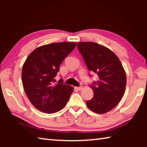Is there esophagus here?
I'll return each instance as SVG.
<instances>
[{
  "mask_svg": "<svg viewBox=\"0 0 147 147\" xmlns=\"http://www.w3.org/2000/svg\"><path fill=\"white\" fill-rule=\"evenodd\" d=\"M82 88H83V87H82V86H80V87H76V89H77V90H78V91L81 90V89H82Z\"/></svg>",
  "mask_w": 147,
  "mask_h": 147,
  "instance_id": "esophagus-1",
  "label": "esophagus"
}]
</instances>
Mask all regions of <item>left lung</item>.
Wrapping results in <instances>:
<instances>
[{"label": "left lung", "mask_w": 147, "mask_h": 147, "mask_svg": "<svg viewBox=\"0 0 147 147\" xmlns=\"http://www.w3.org/2000/svg\"><path fill=\"white\" fill-rule=\"evenodd\" d=\"M77 47L88 70L98 76L90 86L94 96L86 102L87 106L96 113L108 112L117 105L125 91L126 76L121 62L111 50L94 42H80Z\"/></svg>", "instance_id": "8db88e82"}]
</instances>
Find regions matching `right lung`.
Here are the masks:
<instances>
[{"label":"right lung","instance_id":"obj_1","mask_svg":"<svg viewBox=\"0 0 147 147\" xmlns=\"http://www.w3.org/2000/svg\"><path fill=\"white\" fill-rule=\"evenodd\" d=\"M76 46L74 42L41 46L30 54L22 69V82L27 96L35 108L47 113L58 112L66 105L73 88L60 79L54 84L59 65Z\"/></svg>","mask_w":147,"mask_h":147}]
</instances>
